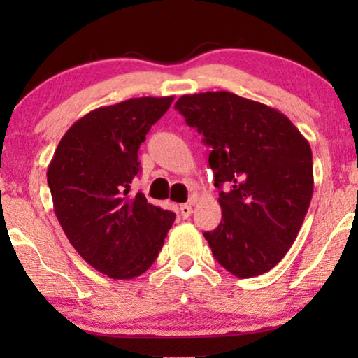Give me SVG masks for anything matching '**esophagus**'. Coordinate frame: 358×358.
Segmentation results:
<instances>
[{"instance_id": "obj_1", "label": "esophagus", "mask_w": 358, "mask_h": 358, "mask_svg": "<svg viewBox=\"0 0 358 358\" xmlns=\"http://www.w3.org/2000/svg\"><path fill=\"white\" fill-rule=\"evenodd\" d=\"M179 212H180V217H182V218H189L190 215H192V205H190V203L180 205Z\"/></svg>"}]
</instances>
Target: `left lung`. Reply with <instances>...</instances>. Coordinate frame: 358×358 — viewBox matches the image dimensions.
<instances>
[{"label":"left lung","mask_w":358,"mask_h":358,"mask_svg":"<svg viewBox=\"0 0 358 358\" xmlns=\"http://www.w3.org/2000/svg\"><path fill=\"white\" fill-rule=\"evenodd\" d=\"M212 148L222 222L205 231L213 257L239 278L262 275L298 236L313 197V155L287 115L228 91L176 102Z\"/></svg>","instance_id":"left-lung-1"}]
</instances>
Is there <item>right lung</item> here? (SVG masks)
Segmentation results:
<instances>
[{
    "label": "right lung",
    "instance_id": "right-lung-1",
    "mask_svg": "<svg viewBox=\"0 0 358 358\" xmlns=\"http://www.w3.org/2000/svg\"><path fill=\"white\" fill-rule=\"evenodd\" d=\"M173 96L99 107L73 124L48 164L53 210L68 241L110 278L130 280L158 257L176 215L130 195L138 150Z\"/></svg>",
    "mask_w": 358,
    "mask_h": 358
}]
</instances>
